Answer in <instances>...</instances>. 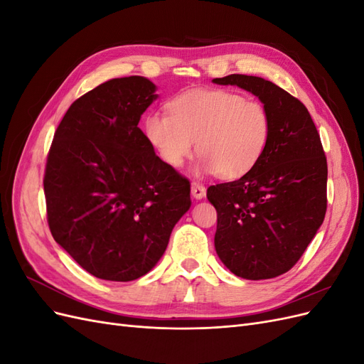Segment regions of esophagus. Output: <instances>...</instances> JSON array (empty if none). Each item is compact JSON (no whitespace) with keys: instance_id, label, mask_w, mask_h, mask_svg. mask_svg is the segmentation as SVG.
<instances>
[{"instance_id":"1","label":"esophagus","mask_w":364,"mask_h":364,"mask_svg":"<svg viewBox=\"0 0 364 364\" xmlns=\"http://www.w3.org/2000/svg\"><path fill=\"white\" fill-rule=\"evenodd\" d=\"M191 194H193V197H196V199L200 200L206 194V188L199 182H193L191 183Z\"/></svg>"}]
</instances>
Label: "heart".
<instances>
[{
	"label": "heart",
	"mask_w": 364,
	"mask_h": 364,
	"mask_svg": "<svg viewBox=\"0 0 364 364\" xmlns=\"http://www.w3.org/2000/svg\"><path fill=\"white\" fill-rule=\"evenodd\" d=\"M168 112L149 114L144 129L162 161L176 168L193 155L196 142L202 171L238 178L258 162L270 138L266 106L237 92H183L168 103Z\"/></svg>",
	"instance_id": "b5f03b06"
}]
</instances>
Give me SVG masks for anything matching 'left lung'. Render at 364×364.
<instances>
[{"label": "left lung", "instance_id": "left-lung-1", "mask_svg": "<svg viewBox=\"0 0 364 364\" xmlns=\"http://www.w3.org/2000/svg\"><path fill=\"white\" fill-rule=\"evenodd\" d=\"M257 95L270 115V138L240 179L211 185L218 258L245 279H270L299 261L326 213L328 165L308 109L261 77L230 74L213 80Z\"/></svg>", "mask_w": 364, "mask_h": 364}]
</instances>
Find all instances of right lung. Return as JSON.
I'll return each instance as SVG.
<instances>
[{"instance_id":"right-lung-1","label":"right lung","mask_w":364,"mask_h":364,"mask_svg":"<svg viewBox=\"0 0 364 364\" xmlns=\"http://www.w3.org/2000/svg\"><path fill=\"white\" fill-rule=\"evenodd\" d=\"M155 91L141 75L105 82L70 106L51 142L43 176L51 235L95 278L144 277L191 206L190 181L138 127Z\"/></svg>"}]
</instances>
